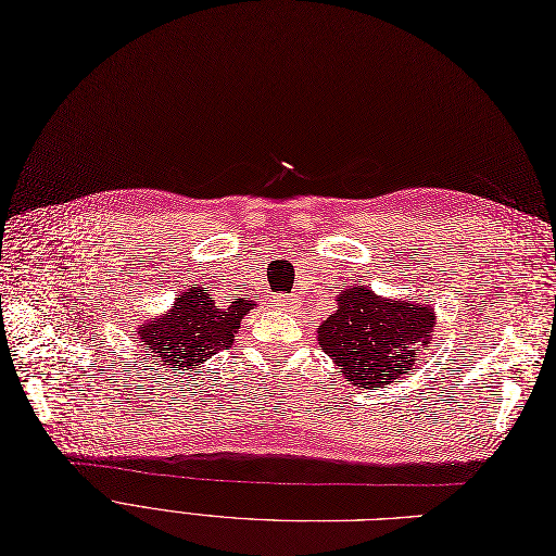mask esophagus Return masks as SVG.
Listing matches in <instances>:
<instances>
[{"mask_svg":"<svg viewBox=\"0 0 556 556\" xmlns=\"http://www.w3.org/2000/svg\"><path fill=\"white\" fill-rule=\"evenodd\" d=\"M294 303H296V299H292V296H278L280 307H294Z\"/></svg>","mask_w":556,"mask_h":556,"instance_id":"obj_1","label":"esophagus"}]
</instances>
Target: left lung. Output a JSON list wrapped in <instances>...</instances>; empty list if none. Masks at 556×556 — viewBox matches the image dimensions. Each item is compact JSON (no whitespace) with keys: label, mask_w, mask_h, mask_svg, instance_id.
Masks as SVG:
<instances>
[{"label":"left lung","mask_w":556,"mask_h":556,"mask_svg":"<svg viewBox=\"0 0 556 556\" xmlns=\"http://www.w3.org/2000/svg\"><path fill=\"white\" fill-rule=\"evenodd\" d=\"M432 330V305L382 299L364 285H351L339 289L337 312L316 328V339L346 382L374 389L407 376Z\"/></svg>","instance_id":"obj_1"}]
</instances>
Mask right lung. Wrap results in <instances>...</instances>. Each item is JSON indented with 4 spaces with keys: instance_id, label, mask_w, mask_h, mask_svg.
Masks as SVG:
<instances>
[{
    "instance_id": "right-lung-1",
    "label": "right lung",
    "mask_w": 556,
    "mask_h": 556,
    "mask_svg": "<svg viewBox=\"0 0 556 556\" xmlns=\"http://www.w3.org/2000/svg\"><path fill=\"white\" fill-rule=\"evenodd\" d=\"M255 301L235 299L230 305H217L207 287H188L161 319H149L138 328V343L163 364L165 371H192L213 357L228 351L235 341L244 314Z\"/></svg>"
}]
</instances>
